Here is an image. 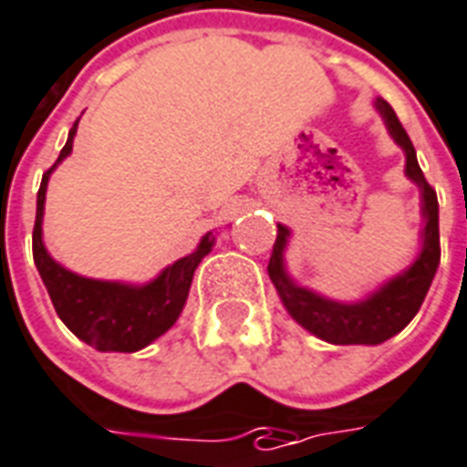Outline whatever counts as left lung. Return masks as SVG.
<instances>
[{"label": "left lung", "mask_w": 467, "mask_h": 467, "mask_svg": "<svg viewBox=\"0 0 467 467\" xmlns=\"http://www.w3.org/2000/svg\"><path fill=\"white\" fill-rule=\"evenodd\" d=\"M374 105L387 122L389 135L404 150L406 177L416 182L420 189V213H423L426 226L420 231L423 246L416 261L359 303H337V300L322 297L307 287H300L287 275L283 254H285L290 231L283 223H278V236H275L271 261H268V275L287 313L293 315L297 325H303L307 332H313L315 337L325 339L329 345H381L389 337L399 335L413 320V315L419 313L441 263L436 189L423 177L411 138L406 135L404 125L396 118L394 108L384 98H377Z\"/></svg>", "instance_id": "8db88e82"}]
</instances>
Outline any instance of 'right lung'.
<instances>
[{"label":"right lung","instance_id":"right-lung-1","mask_svg":"<svg viewBox=\"0 0 467 467\" xmlns=\"http://www.w3.org/2000/svg\"><path fill=\"white\" fill-rule=\"evenodd\" d=\"M78 120L73 122L68 140L63 145L56 164L63 162L73 150ZM56 164L44 174L36 194V223H34V263L38 275L44 280L48 297L63 325L86 345L96 347L98 352H138L177 322L187 303L189 285L194 278L196 265L212 251L213 236L206 234L194 254L167 265L160 275L145 285H128V283H110V280L83 278L56 263L44 246V202H47V184Z\"/></svg>","mask_w":467,"mask_h":467}]
</instances>
